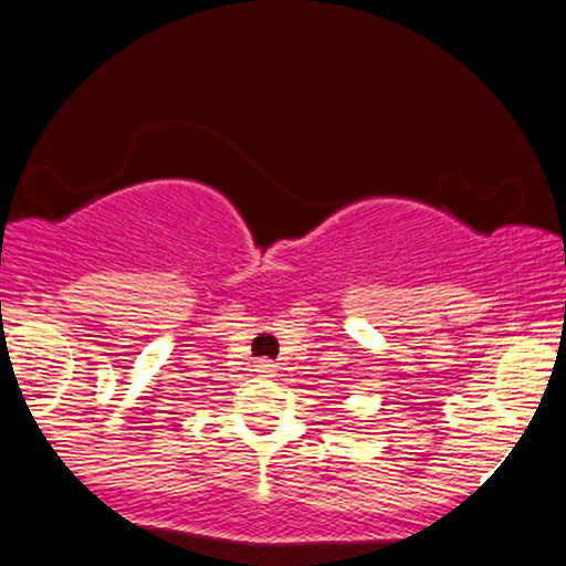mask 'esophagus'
Returning <instances> with one entry per match:
<instances>
[{
  "mask_svg": "<svg viewBox=\"0 0 566 566\" xmlns=\"http://www.w3.org/2000/svg\"><path fill=\"white\" fill-rule=\"evenodd\" d=\"M255 373H261V375H274V373H276V365H274V361L263 359V361H258V365H255Z\"/></svg>",
  "mask_w": 566,
  "mask_h": 566,
  "instance_id": "34e87169",
  "label": "esophagus"
}]
</instances>
